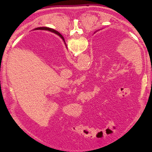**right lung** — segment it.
<instances>
[{
    "label": "right lung",
    "instance_id": "1",
    "mask_svg": "<svg viewBox=\"0 0 152 152\" xmlns=\"http://www.w3.org/2000/svg\"><path fill=\"white\" fill-rule=\"evenodd\" d=\"M36 29H40V30H48V31H51V32H53V33H56V34H58L59 35V36L62 38V39L63 40H64V38L63 37V36L62 35H61L59 32L58 31H55V30H53V29H51V28H48V27H38V28H37Z\"/></svg>",
    "mask_w": 152,
    "mask_h": 152
}]
</instances>
